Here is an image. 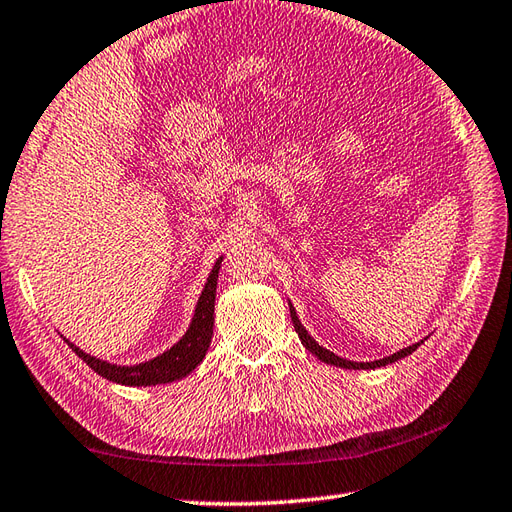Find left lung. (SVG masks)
<instances>
[{"instance_id": "8db88e82", "label": "left lung", "mask_w": 512, "mask_h": 512, "mask_svg": "<svg viewBox=\"0 0 512 512\" xmlns=\"http://www.w3.org/2000/svg\"><path fill=\"white\" fill-rule=\"evenodd\" d=\"M289 311H291V322H293L295 333H298V337L302 339V346H304L306 350H309V352H313V355H315L317 359H320V361L331 363V366H337V368H346V370H374V368H383V366H388V363H394V361H399V359H403V357H407V355H412V352H414L420 344H423V339H420V342H416V344H412V346L396 350L394 355H390V357L374 359V361H350V359L337 357L335 352L326 350L324 346L317 344L315 339L309 335V331H306V328L302 326L300 317H298V313H295L291 302H289Z\"/></svg>"}]
</instances>
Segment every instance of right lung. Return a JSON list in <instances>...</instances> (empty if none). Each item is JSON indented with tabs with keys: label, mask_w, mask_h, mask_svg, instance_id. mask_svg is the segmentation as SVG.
<instances>
[{
	"label": "right lung",
	"mask_w": 512,
	"mask_h": 512,
	"mask_svg": "<svg viewBox=\"0 0 512 512\" xmlns=\"http://www.w3.org/2000/svg\"><path fill=\"white\" fill-rule=\"evenodd\" d=\"M223 263V256H219L217 263H214L210 276L206 280V287H203L195 313H192V320L186 328V333L181 335L177 344L164 350L162 355H157L149 361L133 363V366H120V363H111L107 359H100L89 355L83 348H78L70 339H65V344L70 346L78 357H81L89 368L102 379L120 383V385H131V388H146V385H162V383H173L188 377V374L195 370L199 363L206 357V352L212 342V326H214V298H217V280H219V269Z\"/></svg>",
	"instance_id": "add662e5"
}]
</instances>
